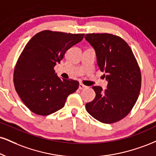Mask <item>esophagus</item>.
I'll return each mask as SVG.
<instances>
[{"label": "esophagus", "mask_w": 156, "mask_h": 156, "mask_svg": "<svg viewBox=\"0 0 156 156\" xmlns=\"http://www.w3.org/2000/svg\"><path fill=\"white\" fill-rule=\"evenodd\" d=\"M86 88H87V86H86L85 85H83V84H82V83H80L79 84V89H80V90L85 89H86Z\"/></svg>", "instance_id": "obj_1"}]
</instances>
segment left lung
<instances>
[{
    "instance_id": "left-lung-1",
    "label": "left lung",
    "mask_w": 156,
    "mask_h": 156,
    "mask_svg": "<svg viewBox=\"0 0 156 156\" xmlns=\"http://www.w3.org/2000/svg\"><path fill=\"white\" fill-rule=\"evenodd\" d=\"M86 40L94 48L98 66L106 73L108 89L93 86L96 97L86 103L87 112L97 121L112 123L125 118L134 106L141 89L140 68L132 50L122 37L110 33H89Z\"/></svg>"
}]
</instances>
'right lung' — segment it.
<instances>
[{
    "label": "right lung",
    "mask_w": 156,
    "mask_h": 156,
    "mask_svg": "<svg viewBox=\"0 0 156 156\" xmlns=\"http://www.w3.org/2000/svg\"><path fill=\"white\" fill-rule=\"evenodd\" d=\"M83 33L46 30L28 41L14 67V84L30 111L40 115L54 113L62 108L67 97L78 89V81L59 78L54 67L67 50L83 40Z\"/></svg>",
    "instance_id": "obj_1"
}]
</instances>
